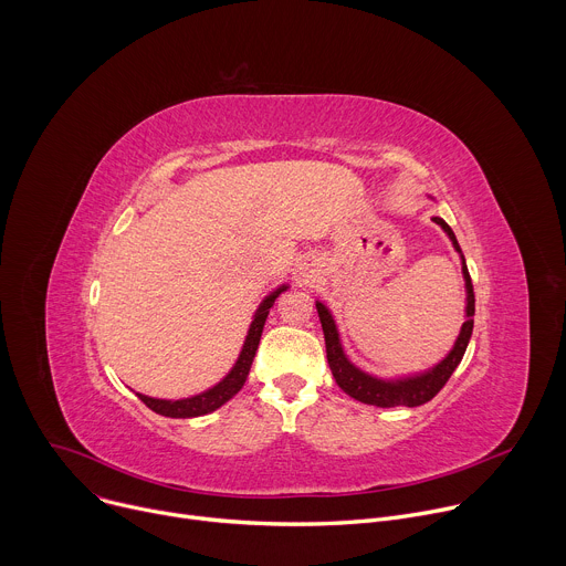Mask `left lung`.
<instances>
[{
    "label": "left lung",
    "mask_w": 566,
    "mask_h": 566,
    "mask_svg": "<svg viewBox=\"0 0 566 566\" xmlns=\"http://www.w3.org/2000/svg\"><path fill=\"white\" fill-rule=\"evenodd\" d=\"M434 221L446 230V234L452 241L454 251L461 255V247H459V241H457L452 228L441 217H434ZM461 264H463L461 271H463L468 295H465V322L461 325L459 338H457L452 352L439 365H434L432 369H428L423 374L410 376V378L382 380V378L365 374L363 369L352 365L349 358L343 352L340 336H338V329H336V322L332 317V311L322 302H315V308H317V315H319V322H322V332H325L327 360H329V367H332V374H334L338 387L345 394H349L352 398H356L360 402H367V406H376V408H398V406L417 408V406H423V402L432 400L441 391V387L448 382L452 371L459 367V363L465 354V347L470 343V336H472V325H474V317H472L474 315V291H472V280H470L463 255H461Z\"/></svg>",
    "instance_id": "8db88e82"
}]
</instances>
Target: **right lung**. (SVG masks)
<instances>
[{
    "mask_svg": "<svg viewBox=\"0 0 566 566\" xmlns=\"http://www.w3.org/2000/svg\"><path fill=\"white\" fill-rule=\"evenodd\" d=\"M286 291V286H280L277 291H273L271 295L264 297V302L260 304L253 322H251V329H249V336L244 340V347H241V354L234 363V367L228 371V376L223 380H219L214 387L197 394V396H190V398H181V400H166V398H151V396H145V394H136L145 406L160 415V417H170V419H192V417H203V415H210L214 412L217 408H221L223 402H228L241 387H244L247 378H249V371H251V365H253V358L258 354V347H260V338H262V332H264V322L269 317V311L273 306V302L277 300V295Z\"/></svg>",
    "mask_w": 566,
    "mask_h": 566,
    "instance_id": "right-lung-1",
    "label": "right lung"
}]
</instances>
